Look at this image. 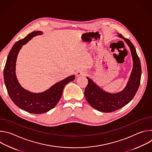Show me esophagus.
<instances>
[{
  "mask_svg": "<svg viewBox=\"0 0 152 152\" xmlns=\"http://www.w3.org/2000/svg\"><path fill=\"white\" fill-rule=\"evenodd\" d=\"M86 74V72L84 70H80L77 72L76 73V76H82V75H85Z\"/></svg>",
  "mask_w": 152,
  "mask_h": 152,
  "instance_id": "34e87169",
  "label": "esophagus"
}]
</instances>
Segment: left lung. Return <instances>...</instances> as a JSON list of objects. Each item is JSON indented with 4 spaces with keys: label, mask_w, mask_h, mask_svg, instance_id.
<instances>
[{
    "label": "left lung",
    "mask_w": 152,
    "mask_h": 152,
    "mask_svg": "<svg viewBox=\"0 0 152 152\" xmlns=\"http://www.w3.org/2000/svg\"><path fill=\"white\" fill-rule=\"evenodd\" d=\"M118 35L131 49L134 62L132 71L124 89L117 93H109L100 88L90 78L86 77L88 83L85 90V99L94 109L103 113L113 112L129 103L134 97L140 84L141 67L136 49L129 39L125 38L121 34Z\"/></svg>",
    "instance_id": "left-lung-1"
}]
</instances>
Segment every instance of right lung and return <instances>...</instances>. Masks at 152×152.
I'll list each match as a JSON object with an SVG mask.
<instances>
[{
    "mask_svg": "<svg viewBox=\"0 0 152 152\" xmlns=\"http://www.w3.org/2000/svg\"><path fill=\"white\" fill-rule=\"evenodd\" d=\"M42 34L41 31H34L15 43L8 56L4 72L5 84L11 99L21 110L32 114L45 113L53 108L59 101L65 86L75 77V75L69 76L40 93L29 92L20 85L15 75L18 53L22 46L32 37Z\"/></svg>",
    "mask_w": 152,
    "mask_h": 152,
    "instance_id": "right-lung-1",
    "label": "right lung"
}]
</instances>
